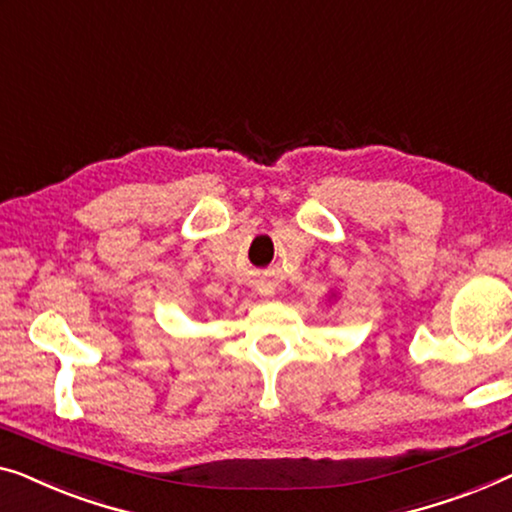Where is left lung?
Instances as JSON below:
<instances>
[{
  "instance_id": "1",
  "label": "left lung",
  "mask_w": 512,
  "mask_h": 512,
  "mask_svg": "<svg viewBox=\"0 0 512 512\" xmlns=\"http://www.w3.org/2000/svg\"><path fill=\"white\" fill-rule=\"evenodd\" d=\"M331 299H336V292H331V294H329V301H331Z\"/></svg>"
}]
</instances>
